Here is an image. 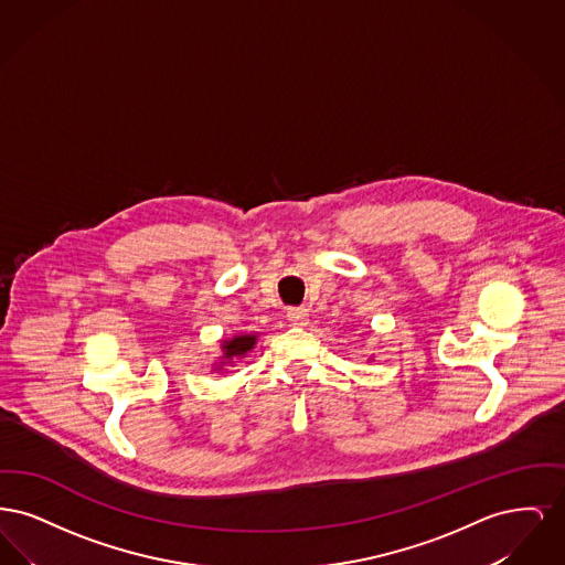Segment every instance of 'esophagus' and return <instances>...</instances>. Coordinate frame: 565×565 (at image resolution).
<instances>
[{
	"instance_id": "esophagus-1",
	"label": "esophagus",
	"mask_w": 565,
	"mask_h": 565,
	"mask_svg": "<svg viewBox=\"0 0 565 565\" xmlns=\"http://www.w3.org/2000/svg\"><path fill=\"white\" fill-rule=\"evenodd\" d=\"M288 320L295 326H307L309 323V311L305 307H296L288 311Z\"/></svg>"
}]
</instances>
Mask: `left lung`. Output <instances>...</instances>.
Segmentation results:
<instances>
[{"label":"left lung","mask_w":565,"mask_h":565,"mask_svg":"<svg viewBox=\"0 0 565 565\" xmlns=\"http://www.w3.org/2000/svg\"><path fill=\"white\" fill-rule=\"evenodd\" d=\"M371 358H373V355H371Z\"/></svg>","instance_id":"obj_1"}]
</instances>
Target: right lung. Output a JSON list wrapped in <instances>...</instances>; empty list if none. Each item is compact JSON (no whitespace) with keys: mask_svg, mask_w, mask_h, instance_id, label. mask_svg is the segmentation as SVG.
I'll return each mask as SVG.
<instances>
[{"mask_svg":"<svg viewBox=\"0 0 565 565\" xmlns=\"http://www.w3.org/2000/svg\"><path fill=\"white\" fill-rule=\"evenodd\" d=\"M258 341V332H247V334H233L228 339L220 341V358L212 364V371L215 373H226V369H233L235 362H239L249 351L254 350Z\"/></svg>","mask_w":565,"mask_h":565,"instance_id":"add662e5","label":"right lung"}]
</instances>
